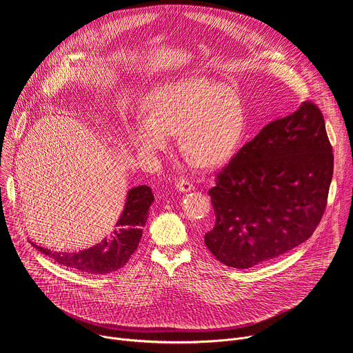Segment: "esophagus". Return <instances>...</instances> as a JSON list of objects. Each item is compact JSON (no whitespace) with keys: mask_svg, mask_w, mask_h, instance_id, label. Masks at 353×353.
Wrapping results in <instances>:
<instances>
[{"mask_svg":"<svg viewBox=\"0 0 353 353\" xmlns=\"http://www.w3.org/2000/svg\"><path fill=\"white\" fill-rule=\"evenodd\" d=\"M176 188H177L179 191H181V192H185V191H191V190H194V184H192L190 180H187V179L181 177V179H179V180H177V183H176Z\"/></svg>","mask_w":353,"mask_h":353,"instance_id":"obj_1","label":"esophagus"}]
</instances>
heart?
Masks as SVG:
<instances>
[{
  "label": "heart",
  "instance_id": "heart-1",
  "mask_svg": "<svg viewBox=\"0 0 353 353\" xmlns=\"http://www.w3.org/2000/svg\"><path fill=\"white\" fill-rule=\"evenodd\" d=\"M146 121L130 128V139L142 157H155L177 132L181 152L199 166L223 162L244 130L239 96L222 83L188 78L169 83L150 94Z\"/></svg>",
  "mask_w": 353,
  "mask_h": 353
}]
</instances>
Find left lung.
<instances>
[{
    "mask_svg": "<svg viewBox=\"0 0 353 353\" xmlns=\"http://www.w3.org/2000/svg\"><path fill=\"white\" fill-rule=\"evenodd\" d=\"M334 172L321 110L312 100L267 124L215 176V226L205 244L239 270L276 259L317 229Z\"/></svg>",
    "mask_w": 353,
    "mask_h": 353,
    "instance_id": "8db88e82",
    "label": "left lung"
}]
</instances>
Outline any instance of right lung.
I'll list each match as a JSON object with an SVG mask.
<instances>
[{
	"instance_id": "add662e5",
	"label": "right lung",
	"mask_w": 353,
	"mask_h": 353,
	"mask_svg": "<svg viewBox=\"0 0 353 353\" xmlns=\"http://www.w3.org/2000/svg\"><path fill=\"white\" fill-rule=\"evenodd\" d=\"M154 194L148 185H138L128 191L124 211L114 230L99 244L79 253H53L47 248L34 245L43 254L56 263L74 268L79 272L105 275L124 267L142 237V228L148 219V210L154 203Z\"/></svg>"
}]
</instances>
